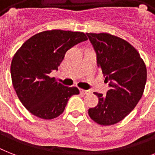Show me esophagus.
I'll return each mask as SVG.
<instances>
[{"label": "esophagus", "mask_w": 155, "mask_h": 155, "mask_svg": "<svg viewBox=\"0 0 155 155\" xmlns=\"http://www.w3.org/2000/svg\"><path fill=\"white\" fill-rule=\"evenodd\" d=\"M80 93H82L84 95H87L91 93L90 90H84V89H80Z\"/></svg>", "instance_id": "34e87169"}]
</instances>
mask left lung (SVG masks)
<instances>
[{
  "instance_id": "1",
  "label": "left lung",
  "mask_w": 155,
  "mask_h": 155,
  "mask_svg": "<svg viewBox=\"0 0 155 155\" xmlns=\"http://www.w3.org/2000/svg\"><path fill=\"white\" fill-rule=\"evenodd\" d=\"M110 89L107 94L94 92L99 98L89 117L97 124L111 125L123 120L142 98L147 83V68L137 50L114 35L87 33Z\"/></svg>"
}]
</instances>
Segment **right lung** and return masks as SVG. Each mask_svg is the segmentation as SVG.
Returning a JSON list of instances; mask_svg holds the SVG:
<instances>
[{
  "label": "right lung",
  "instance_id": "add662e5",
  "mask_svg": "<svg viewBox=\"0 0 155 155\" xmlns=\"http://www.w3.org/2000/svg\"><path fill=\"white\" fill-rule=\"evenodd\" d=\"M87 39L82 32L47 30L29 38L13 56L10 68L13 87L33 115L47 120L57 117L69 98L80 93L77 87L56 82L49 74L58 71L68 50Z\"/></svg>",
  "mask_w": 155,
  "mask_h": 155
}]
</instances>
